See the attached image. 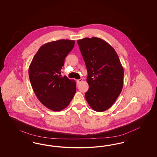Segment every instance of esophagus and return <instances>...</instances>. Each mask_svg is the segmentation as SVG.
<instances>
[{
	"mask_svg": "<svg viewBox=\"0 0 157 157\" xmlns=\"http://www.w3.org/2000/svg\"><path fill=\"white\" fill-rule=\"evenodd\" d=\"M83 81V79L82 78H81V79H78V80H77V82L78 83H81Z\"/></svg>",
	"mask_w": 157,
	"mask_h": 157,
	"instance_id": "esophagus-1",
	"label": "esophagus"
}]
</instances>
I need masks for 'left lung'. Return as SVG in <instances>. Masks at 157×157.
Here are the masks:
<instances>
[{"label":"left lung","instance_id":"obj_1","mask_svg":"<svg viewBox=\"0 0 157 157\" xmlns=\"http://www.w3.org/2000/svg\"><path fill=\"white\" fill-rule=\"evenodd\" d=\"M85 63L89 89L86 100L96 112H104L112 106L123 87L124 70L119 56L104 40L97 37L77 40Z\"/></svg>","mask_w":157,"mask_h":157}]
</instances>
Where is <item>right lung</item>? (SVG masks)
<instances>
[{"label":"right lung","instance_id":"1","mask_svg":"<svg viewBox=\"0 0 157 157\" xmlns=\"http://www.w3.org/2000/svg\"><path fill=\"white\" fill-rule=\"evenodd\" d=\"M75 41L59 40L39 48L29 67L34 92L42 104L58 112L70 104L76 93V82L62 76L64 59L73 49Z\"/></svg>","mask_w":157,"mask_h":157}]
</instances>
